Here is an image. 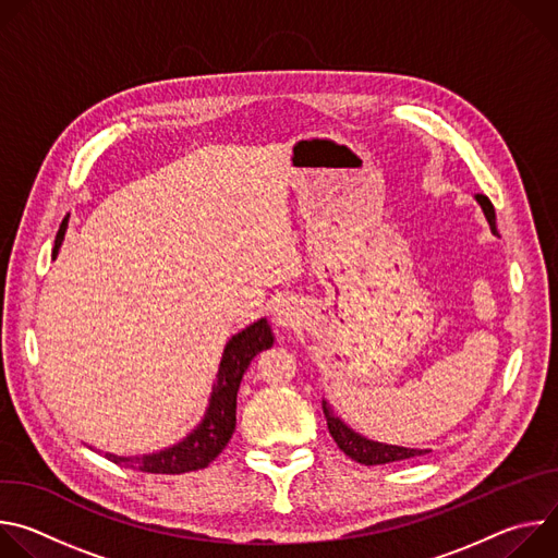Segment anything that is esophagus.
<instances>
[{
	"mask_svg": "<svg viewBox=\"0 0 558 558\" xmlns=\"http://www.w3.org/2000/svg\"><path fill=\"white\" fill-rule=\"evenodd\" d=\"M276 323L280 325V327H293L295 325V311H293V306H280V308H276Z\"/></svg>",
	"mask_w": 558,
	"mask_h": 558,
	"instance_id": "34e87169",
	"label": "esophagus"
}]
</instances>
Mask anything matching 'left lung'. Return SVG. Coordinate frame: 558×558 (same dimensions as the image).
I'll return each mask as SVG.
<instances>
[{
    "label": "left lung",
    "instance_id": "8db88e82",
    "mask_svg": "<svg viewBox=\"0 0 558 558\" xmlns=\"http://www.w3.org/2000/svg\"><path fill=\"white\" fill-rule=\"evenodd\" d=\"M474 201L482 205L484 209V216L490 225V231L495 235H499L497 231V214H495V207L490 203L488 196L484 194H476ZM323 411H325V417H327V426H329V433L331 437L336 439L338 448L349 454L353 461L357 463H364V465H379V463H392V461H407V459H413V457H422L430 450H422V448H404V446H392V444H381V441H373L360 433H355L351 426H347L336 413L333 409L329 407L327 400H323Z\"/></svg>",
    "mask_w": 558,
    "mask_h": 558
}]
</instances>
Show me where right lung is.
I'll return each mask as SVG.
<instances>
[{
    "label": "right lung",
    "mask_w": 558,
    "mask_h": 558,
    "mask_svg": "<svg viewBox=\"0 0 558 558\" xmlns=\"http://www.w3.org/2000/svg\"><path fill=\"white\" fill-rule=\"evenodd\" d=\"M65 229H68V216L59 225L54 247H52V260L61 250ZM271 347H274V331L267 323V317H260L258 323L245 327L243 331H238L225 344L216 381L211 386L207 411L201 424L190 435H185L179 444L170 448L156 450L149 454L121 457V454L106 452V457L119 465L134 468L141 472H154V474H183V472L207 468L222 452V448L227 446V441L235 430V397L245 371L250 368L252 360L260 351Z\"/></svg>",
    "instance_id": "obj_1"
}]
</instances>
